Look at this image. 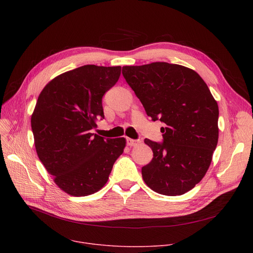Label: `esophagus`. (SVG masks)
<instances>
[{"instance_id":"esophagus-1","label":"esophagus","mask_w":253,"mask_h":253,"mask_svg":"<svg viewBox=\"0 0 253 253\" xmlns=\"http://www.w3.org/2000/svg\"><path fill=\"white\" fill-rule=\"evenodd\" d=\"M126 141H127V144L129 145V147H134V145L138 144V142H139V140L132 139V138H127Z\"/></svg>"}]
</instances>
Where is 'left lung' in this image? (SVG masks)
I'll list each match as a JSON object with an SVG mask.
<instances>
[{
    "label": "left lung",
    "mask_w": 253,
    "mask_h": 253,
    "mask_svg": "<svg viewBox=\"0 0 253 253\" xmlns=\"http://www.w3.org/2000/svg\"><path fill=\"white\" fill-rule=\"evenodd\" d=\"M122 74L153 121L160 120L163 142L148 138L154 153L141 168L154 192L179 196L206 174L218 140V105L204 80L179 64L123 66Z\"/></svg>",
    "instance_id": "obj_1"
}]
</instances>
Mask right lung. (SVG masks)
I'll return each mask as SVG.
<instances>
[{"instance_id": "right-lung-1", "label": "right lung", "mask_w": 253, "mask_h": 253, "mask_svg": "<svg viewBox=\"0 0 253 253\" xmlns=\"http://www.w3.org/2000/svg\"><path fill=\"white\" fill-rule=\"evenodd\" d=\"M120 75L121 66L83 65L51 80L38 97L31 120L38 157L71 196L98 192L123 154L124 137L91 133L104 119L102 96Z\"/></svg>"}]
</instances>
